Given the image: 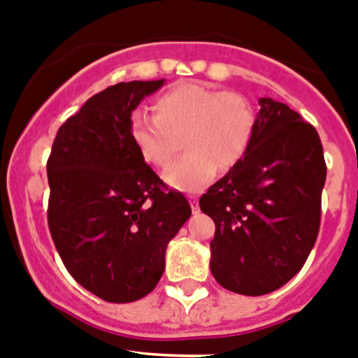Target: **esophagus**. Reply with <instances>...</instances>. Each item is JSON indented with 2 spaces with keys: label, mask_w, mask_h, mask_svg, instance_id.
<instances>
[{
  "label": "esophagus",
  "mask_w": 358,
  "mask_h": 358,
  "mask_svg": "<svg viewBox=\"0 0 358 358\" xmlns=\"http://www.w3.org/2000/svg\"><path fill=\"white\" fill-rule=\"evenodd\" d=\"M189 201H190V206H192V213L197 214V213H199V201H197V197H194V195H190Z\"/></svg>",
  "instance_id": "34e87169"
}]
</instances>
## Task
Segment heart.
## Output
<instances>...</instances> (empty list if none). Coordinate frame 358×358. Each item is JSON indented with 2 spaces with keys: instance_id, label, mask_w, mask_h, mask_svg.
Masks as SVG:
<instances>
[{
  "instance_id": "1",
  "label": "heart",
  "mask_w": 358,
  "mask_h": 358,
  "mask_svg": "<svg viewBox=\"0 0 358 358\" xmlns=\"http://www.w3.org/2000/svg\"><path fill=\"white\" fill-rule=\"evenodd\" d=\"M254 127V110L242 94L180 82L157 97L154 116H131L130 137L154 166L168 164L183 137L189 152L169 164L164 180L178 190L197 192L214 178L217 166L229 169L245 157Z\"/></svg>"
}]
</instances>
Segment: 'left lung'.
Returning <instances> with one entry per match:
<instances>
[{
	"label": "left lung",
	"mask_w": 358,
	"mask_h": 358,
	"mask_svg": "<svg viewBox=\"0 0 358 358\" xmlns=\"http://www.w3.org/2000/svg\"><path fill=\"white\" fill-rule=\"evenodd\" d=\"M245 157L201 197L216 224L210 273L240 295H266L306 264L321 224L326 161L317 130L271 97L259 99Z\"/></svg>",
	"instance_id": "left-lung-1"
}]
</instances>
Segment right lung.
<instances>
[{"label": "right lung", "mask_w": 358, "mask_h": 358, "mask_svg": "<svg viewBox=\"0 0 358 358\" xmlns=\"http://www.w3.org/2000/svg\"><path fill=\"white\" fill-rule=\"evenodd\" d=\"M163 84L120 82L92 96L59 127L48 159L52 242L75 281L106 302L156 288L169 240L192 214L130 137L131 111Z\"/></svg>", "instance_id": "right-lung-1"}]
</instances>
